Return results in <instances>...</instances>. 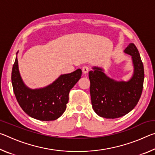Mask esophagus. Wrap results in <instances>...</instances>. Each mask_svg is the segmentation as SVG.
<instances>
[{"mask_svg": "<svg viewBox=\"0 0 155 155\" xmlns=\"http://www.w3.org/2000/svg\"><path fill=\"white\" fill-rule=\"evenodd\" d=\"M90 68L89 65H85V66L83 67V74H87V73L89 72V70H90Z\"/></svg>", "mask_w": 155, "mask_h": 155, "instance_id": "34e87169", "label": "esophagus"}]
</instances>
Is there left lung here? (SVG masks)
Wrapping results in <instances>:
<instances>
[{
	"mask_svg": "<svg viewBox=\"0 0 155 155\" xmlns=\"http://www.w3.org/2000/svg\"><path fill=\"white\" fill-rule=\"evenodd\" d=\"M124 52L132 57L134 66L129 81H116L110 78L98 67H94L89 72L93 109L104 118H117L127 114L137 105L142 93L144 70L138 50L130 43Z\"/></svg>",
	"mask_w": 155,
	"mask_h": 155,
	"instance_id": "1",
	"label": "left lung"
}]
</instances>
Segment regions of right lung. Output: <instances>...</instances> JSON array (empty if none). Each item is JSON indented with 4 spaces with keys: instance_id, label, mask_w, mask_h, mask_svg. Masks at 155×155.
Listing matches in <instances>:
<instances>
[{
    "instance_id": "right-lung-1",
    "label": "right lung",
    "mask_w": 155,
    "mask_h": 155,
    "mask_svg": "<svg viewBox=\"0 0 155 155\" xmlns=\"http://www.w3.org/2000/svg\"><path fill=\"white\" fill-rule=\"evenodd\" d=\"M18 53V52H17ZM82 74L81 69L62 74L46 87L31 90L21 78L17 57L13 65L12 83L18 104L26 114L41 121L55 120L64 114L69 93Z\"/></svg>"
}]
</instances>
